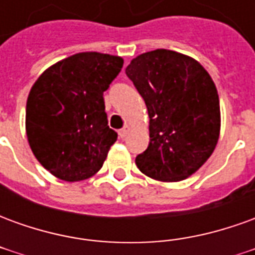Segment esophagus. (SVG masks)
Listing matches in <instances>:
<instances>
[{
    "mask_svg": "<svg viewBox=\"0 0 255 255\" xmlns=\"http://www.w3.org/2000/svg\"><path fill=\"white\" fill-rule=\"evenodd\" d=\"M128 133H129V127H124L123 129H120V131H119V136H120L122 139H124L126 136H127Z\"/></svg>",
    "mask_w": 255,
    "mask_h": 255,
    "instance_id": "1",
    "label": "esophagus"
}]
</instances>
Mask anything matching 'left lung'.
I'll use <instances>...</instances> for the list:
<instances>
[{
    "label": "left lung",
    "mask_w": 255,
    "mask_h": 255,
    "mask_svg": "<svg viewBox=\"0 0 255 255\" xmlns=\"http://www.w3.org/2000/svg\"><path fill=\"white\" fill-rule=\"evenodd\" d=\"M127 76L149 112L150 142L136 155L139 171L179 182L213 153L220 133V101L210 75L194 58L157 49L133 58Z\"/></svg>",
    "instance_id": "1"
}]
</instances>
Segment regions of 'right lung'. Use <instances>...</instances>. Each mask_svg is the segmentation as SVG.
Instances as JSON below:
<instances>
[{
  "mask_svg": "<svg viewBox=\"0 0 255 255\" xmlns=\"http://www.w3.org/2000/svg\"><path fill=\"white\" fill-rule=\"evenodd\" d=\"M123 58L97 52L73 54L38 78L27 100L25 131L36 160L65 182L100 171L117 132L108 126L104 91Z\"/></svg>",
  "mask_w": 255,
  "mask_h": 255,
  "instance_id": "right-lung-1",
  "label": "right lung"
}]
</instances>
